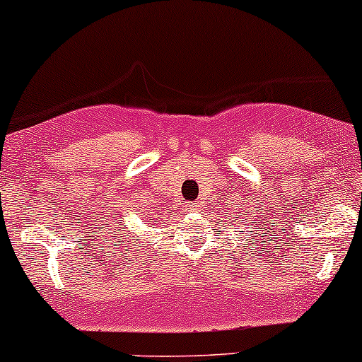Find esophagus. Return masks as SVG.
<instances>
[{"label": "esophagus", "instance_id": "1", "mask_svg": "<svg viewBox=\"0 0 362 362\" xmlns=\"http://www.w3.org/2000/svg\"><path fill=\"white\" fill-rule=\"evenodd\" d=\"M195 211H197V206H195V204H189V206H187V212H190V214Z\"/></svg>", "mask_w": 362, "mask_h": 362}]
</instances>
